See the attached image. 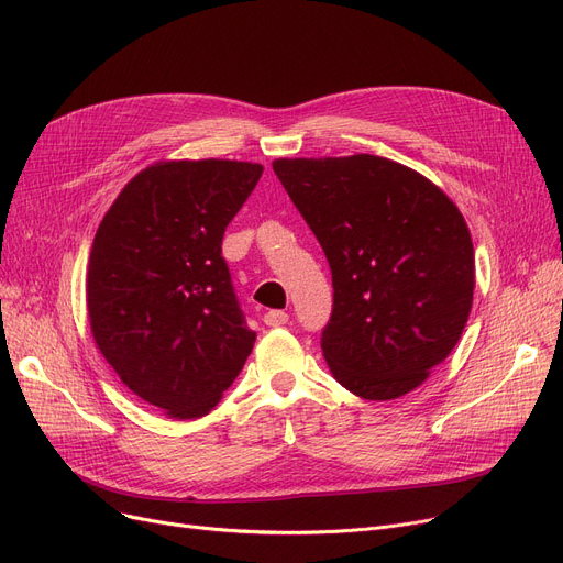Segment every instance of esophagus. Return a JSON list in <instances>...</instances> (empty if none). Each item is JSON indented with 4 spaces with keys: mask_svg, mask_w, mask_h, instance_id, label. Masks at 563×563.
Wrapping results in <instances>:
<instances>
[{
    "mask_svg": "<svg viewBox=\"0 0 563 563\" xmlns=\"http://www.w3.org/2000/svg\"><path fill=\"white\" fill-rule=\"evenodd\" d=\"M287 319H289V314H287V312H283V310H269V312L264 314V323H266V327H269V329L285 327Z\"/></svg>",
    "mask_w": 563,
    "mask_h": 563,
    "instance_id": "obj_1",
    "label": "esophagus"
}]
</instances>
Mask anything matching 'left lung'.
<instances>
[{
    "label": "left lung",
    "instance_id": "obj_1",
    "mask_svg": "<svg viewBox=\"0 0 563 563\" xmlns=\"http://www.w3.org/2000/svg\"><path fill=\"white\" fill-rule=\"evenodd\" d=\"M272 166L331 264L321 351L335 380L369 401L420 388L456 346L475 294V246L454 200L376 155Z\"/></svg>",
    "mask_w": 563,
    "mask_h": 563
}]
</instances>
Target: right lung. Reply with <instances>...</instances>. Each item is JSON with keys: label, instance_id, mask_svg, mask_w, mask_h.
Returning <instances> with one entry per match:
<instances>
[{"label": "right lung", "instance_id": "obj_1", "mask_svg": "<svg viewBox=\"0 0 563 563\" xmlns=\"http://www.w3.org/2000/svg\"><path fill=\"white\" fill-rule=\"evenodd\" d=\"M262 170L236 159L155 162L96 232L86 274L96 346L136 397L173 420L207 416L253 351L221 242Z\"/></svg>", "mask_w": 563, "mask_h": 563}]
</instances>
